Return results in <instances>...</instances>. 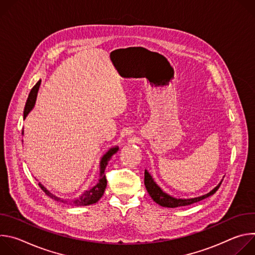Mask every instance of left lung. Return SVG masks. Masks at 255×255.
Wrapping results in <instances>:
<instances>
[{
	"label": "left lung",
	"mask_w": 255,
	"mask_h": 255,
	"mask_svg": "<svg viewBox=\"0 0 255 255\" xmlns=\"http://www.w3.org/2000/svg\"><path fill=\"white\" fill-rule=\"evenodd\" d=\"M222 181H223V179H221L220 183L218 184L212 191H210L208 194H205L203 196L191 198V199H176V198L171 197L170 195L164 193L160 189V187H158V185L155 183L151 174L148 172V170L145 169V172H144V185H145V188H146L149 196L156 204H158L162 207H166V208H176V207H181V206H189L194 203L200 202V201L214 195L217 192V190L220 188Z\"/></svg>",
	"instance_id": "left-lung-1"
}]
</instances>
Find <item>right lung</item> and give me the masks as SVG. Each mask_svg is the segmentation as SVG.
Wrapping results in <instances>:
<instances>
[{
  "mask_svg": "<svg viewBox=\"0 0 255 255\" xmlns=\"http://www.w3.org/2000/svg\"><path fill=\"white\" fill-rule=\"evenodd\" d=\"M40 84H41V81H38L37 84H36L29 96H28V99H27V102H26V105H25V108H24V119L27 117V115L32 111V109L34 108L35 106V102H36V98H37V94H38V91H39V87H40ZM22 134H24V131H22ZM119 150V147L118 146H114V147H111L110 149H109L101 158V161H100V178H99V181L97 183L96 186H94L92 189L84 192L79 198L75 199V200H71V201H66V200H63L61 198H58L56 196H54L53 194H51L48 190H46V188H44V186H42L41 184H39V187L41 188V190L48 196L50 197L51 199L57 201V202H62V203H69V204H74L75 206H89V205H93L95 203H97L101 198L102 196L104 195V192L106 190V187H107V179H106V174H105V169H106V166L108 165V162L109 160H110L112 158V156Z\"/></svg>",
  "mask_w": 255,
  "mask_h": 255,
  "instance_id": "obj_1",
  "label": "right lung"
}]
</instances>
